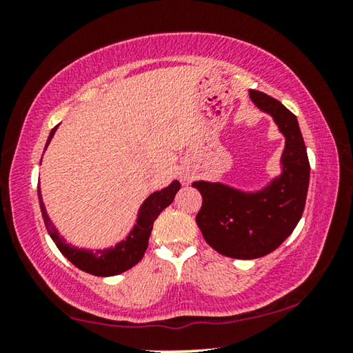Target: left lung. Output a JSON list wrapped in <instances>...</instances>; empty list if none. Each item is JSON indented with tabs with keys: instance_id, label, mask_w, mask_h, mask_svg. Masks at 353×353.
<instances>
[{
	"instance_id": "left-lung-1",
	"label": "left lung",
	"mask_w": 353,
	"mask_h": 353,
	"mask_svg": "<svg viewBox=\"0 0 353 353\" xmlns=\"http://www.w3.org/2000/svg\"><path fill=\"white\" fill-rule=\"evenodd\" d=\"M250 101L270 113L285 137L282 172L259 191H243L221 182L198 181L202 194L196 223L205 241L225 256L241 260L271 254L294 230L305 207L310 162L294 113L270 94L249 90Z\"/></svg>"
}]
</instances>
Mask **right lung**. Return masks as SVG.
Returning <instances> with one entry per match:
<instances>
[{"label":"right lung","mask_w":353,"mask_h":353,"mask_svg":"<svg viewBox=\"0 0 353 353\" xmlns=\"http://www.w3.org/2000/svg\"><path fill=\"white\" fill-rule=\"evenodd\" d=\"M59 126L51 130L50 137H48V141L45 145V149L50 145L52 137H54L56 130ZM41 163V162H40ZM181 190V182L172 181L168 187L162 188L160 191H154L152 194H149L146 201L143 202L139 214H137V223L134 224L132 230L129 232V235L117 243L113 248L107 249H98V250H90V249H79L73 246V244H68L63 238L59 235V230L52 224L51 218L48 216L46 208L43 204V199H41V191H40V183H39V202H40V210L41 216H43L46 230L52 241L56 243L59 250L67 256V259L73 263L76 268H79L81 271L93 274V276L98 277H110V276H118L124 271L130 270V268L135 266L139 263L143 255H145V250L148 249V241L149 235L152 232L154 221L162 213L166 207H168L172 201H174V196L177 191Z\"/></svg>","instance_id":"add662e5"}]
</instances>
